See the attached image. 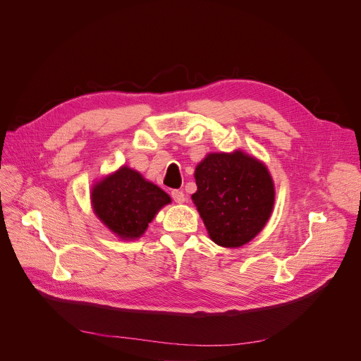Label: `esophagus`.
I'll use <instances>...</instances> for the list:
<instances>
[{
  "label": "esophagus",
  "instance_id": "esophagus-1",
  "mask_svg": "<svg viewBox=\"0 0 361 361\" xmlns=\"http://www.w3.org/2000/svg\"><path fill=\"white\" fill-rule=\"evenodd\" d=\"M171 197L174 199L176 203H184V200H185V196H184V193H183L181 190H173L171 191Z\"/></svg>",
  "mask_w": 361,
  "mask_h": 361
}]
</instances>
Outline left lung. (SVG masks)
<instances>
[{
    "label": "left lung",
    "mask_w": 361,
    "mask_h": 361,
    "mask_svg": "<svg viewBox=\"0 0 361 361\" xmlns=\"http://www.w3.org/2000/svg\"><path fill=\"white\" fill-rule=\"evenodd\" d=\"M197 191L191 196L212 241L241 247L267 224L274 185L266 165L236 151L209 154L195 171Z\"/></svg>",
    "instance_id": "left-lung-1"
}]
</instances>
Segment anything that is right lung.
Wrapping results in <instances>:
<instances>
[{
    "instance_id": "obj_1",
    "label": "right lung",
    "mask_w": 361,
    "mask_h": 361,
    "mask_svg": "<svg viewBox=\"0 0 361 361\" xmlns=\"http://www.w3.org/2000/svg\"><path fill=\"white\" fill-rule=\"evenodd\" d=\"M91 199L100 221L123 239L139 238L158 210L171 202L164 190L128 166L95 184Z\"/></svg>"
}]
</instances>
